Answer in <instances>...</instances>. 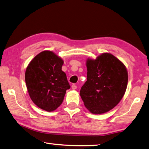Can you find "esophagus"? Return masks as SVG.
<instances>
[{
	"label": "esophagus",
	"instance_id": "esophagus-1",
	"mask_svg": "<svg viewBox=\"0 0 149 149\" xmlns=\"http://www.w3.org/2000/svg\"><path fill=\"white\" fill-rule=\"evenodd\" d=\"M76 88H77V86L75 85V84H73L72 85V89H73V90H75Z\"/></svg>",
	"mask_w": 149,
	"mask_h": 149
}]
</instances>
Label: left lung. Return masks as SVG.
Masks as SVG:
<instances>
[{
  "mask_svg": "<svg viewBox=\"0 0 149 149\" xmlns=\"http://www.w3.org/2000/svg\"><path fill=\"white\" fill-rule=\"evenodd\" d=\"M87 81L80 91L84 105L93 114L112 109L123 98L128 85V72L120 61L110 53L86 60Z\"/></svg>",
  "mask_w": 149,
  "mask_h": 149,
  "instance_id": "obj_1",
  "label": "left lung"
}]
</instances>
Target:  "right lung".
Returning <instances> with one entry per match:
<instances>
[{
    "instance_id": "obj_1",
    "label": "right lung",
    "mask_w": 149,
    "mask_h": 149,
    "mask_svg": "<svg viewBox=\"0 0 149 149\" xmlns=\"http://www.w3.org/2000/svg\"><path fill=\"white\" fill-rule=\"evenodd\" d=\"M63 59L52 51L40 53L29 63L25 82L32 101L40 109L51 112L63 102L70 88L66 75L62 71Z\"/></svg>"
}]
</instances>
